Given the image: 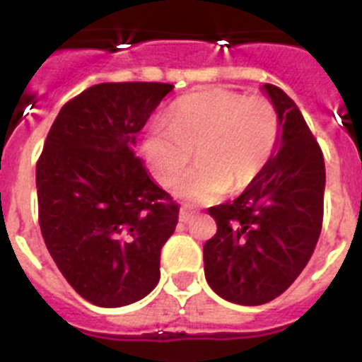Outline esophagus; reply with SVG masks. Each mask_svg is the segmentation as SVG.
I'll return each instance as SVG.
<instances>
[{
	"mask_svg": "<svg viewBox=\"0 0 362 362\" xmlns=\"http://www.w3.org/2000/svg\"><path fill=\"white\" fill-rule=\"evenodd\" d=\"M192 219H194V212H190L188 209H181V212H179V221H181V223H190Z\"/></svg>",
	"mask_w": 362,
	"mask_h": 362,
	"instance_id": "obj_1",
	"label": "esophagus"
}]
</instances>
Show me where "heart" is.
<instances>
[{
	"label": "heart",
	"mask_w": 362,
	"mask_h": 362,
	"mask_svg": "<svg viewBox=\"0 0 362 362\" xmlns=\"http://www.w3.org/2000/svg\"><path fill=\"white\" fill-rule=\"evenodd\" d=\"M279 136L281 117L270 99L214 86L177 99L168 123L150 127L141 150L163 187L177 183L196 150L199 165L177 194L212 203L226 190L241 192L255 183L276 153Z\"/></svg>",
	"instance_id": "heart-1"
}]
</instances>
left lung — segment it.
<instances>
[{
	"label": "left lung",
	"instance_id": "left-lung-1",
	"mask_svg": "<svg viewBox=\"0 0 362 362\" xmlns=\"http://www.w3.org/2000/svg\"><path fill=\"white\" fill-rule=\"evenodd\" d=\"M281 117V145L238 199L210 206L217 232L204 243V277L223 299L255 306L288 288L317 245L325 210V158L297 105L264 85Z\"/></svg>",
	"mask_w": 362,
	"mask_h": 362
}]
</instances>
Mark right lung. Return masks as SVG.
I'll return each instance as SVG.
<instances>
[{
	"label": "right lung",
	"instance_id": "right-lung-1",
	"mask_svg": "<svg viewBox=\"0 0 362 362\" xmlns=\"http://www.w3.org/2000/svg\"><path fill=\"white\" fill-rule=\"evenodd\" d=\"M170 83H99L66 101L36 165L41 235L69 284L105 308L143 299L179 204L134 152Z\"/></svg>",
	"mask_w": 362,
	"mask_h": 362
}]
</instances>
